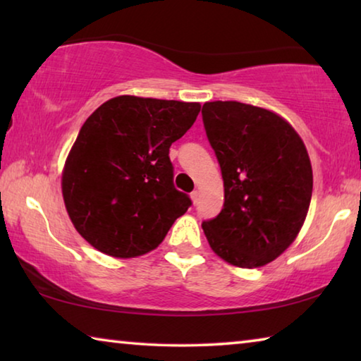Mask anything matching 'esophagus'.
Returning a JSON list of instances; mask_svg holds the SVG:
<instances>
[{"label":"esophagus","mask_w":361,"mask_h":361,"mask_svg":"<svg viewBox=\"0 0 361 361\" xmlns=\"http://www.w3.org/2000/svg\"><path fill=\"white\" fill-rule=\"evenodd\" d=\"M191 199H192V204H194V205L197 204V202H199V192H197V191H192V192H191Z\"/></svg>","instance_id":"1"}]
</instances>
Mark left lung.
Wrapping results in <instances>:
<instances>
[{
    "mask_svg": "<svg viewBox=\"0 0 361 361\" xmlns=\"http://www.w3.org/2000/svg\"><path fill=\"white\" fill-rule=\"evenodd\" d=\"M207 138L224 181V205L202 223L219 258L261 267L301 231L312 197V166L296 130L279 114L240 102H207Z\"/></svg>",
    "mask_w": 361,
    "mask_h": 361,
    "instance_id": "1",
    "label": "left lung"
}]
</instances>
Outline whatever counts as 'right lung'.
<instances>
[{"label": "right lung", "instance_id": "1", "mask_svg": "<svg viewBox=\"0 0 361 361\" xmlns=\"http://www.w3.org/2000/svg\"><path fill=\"white\" fill-rule=\"evenodd\" d=\"M199 103L121 95L84 122L66 157L62 192L71 223L113 258L154 250L191 207L173 186L169 149L191 129Z\"/></svg>", "mask_w": 361, "mask_h": 361}]
</instances>
